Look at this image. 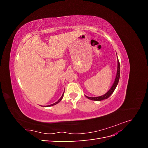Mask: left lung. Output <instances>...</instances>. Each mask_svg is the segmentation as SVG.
Masks as SVG:
<instances>
[{
    "label": "left lung",
    "instance_id": "1",
    "mask_svg": "<svg viewBox=\"0 0 148 148\" xmlns=\"http://www.w3.org/2000/svg\"><path fill=\"white\" fill-rule=\"evenodd\" d=\"M118 62V66H117V75H116V77H115V82L112 85V86L111 87V88L109 89V91L107 92L106 94H105L104 95L101 96H99V97H88L86 96V97L88 98L89 99H91L92 101H102V100H104L106 99H107L112 94L115 90V89L117 87V85L118 84L119 81V78H120V62L119 60L118 59L117 60Z\"/></svg>",
    "mask_w": 148,
    "mask_h": 148
}]
</instances>
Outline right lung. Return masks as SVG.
I'll use <instances>...</instances> for the list:
<instances>
[{"mask_svg":"<svg viewBox=\"0 0 148 148\" xmlns=\"http://www.w3.org/2000/svg\"><path fill=\"white\" fill-rule=\"evenodd\" d=\"M64 92L63 93V95H62V97L60 98V99H59V101H58L57 102H55V103H53V104H51V105H49V106H46V107H49V106H53V105H56V104H58V103H59L61 100H62V98H63V97H64Z\"/></svg>","mask_w":148,"mask_h":148,"instance_id":"add662e5","label":"right lung"}]
</instances>
